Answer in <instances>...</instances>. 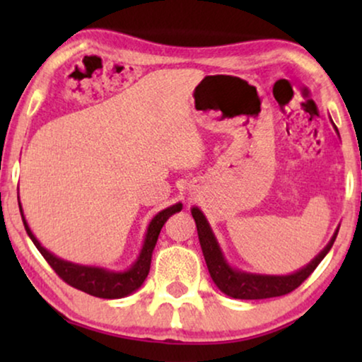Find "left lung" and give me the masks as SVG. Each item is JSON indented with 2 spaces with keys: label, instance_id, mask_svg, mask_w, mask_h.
Wrapping results in <instances>:
<instances>
[{
  "label": "left lung",
  "instance_id": "left-lung-1",
  "mask_svg": "<svg viewBox=\"0 0 362 362\" xmlns=\"http://www.w3.org/2000/svg\"><path fill=\"white\" fill-rule=\"evenodd\" d=\"M191 212L196 221L197 235H199L201 249L202 254H204L211 279L214 280L217 288H219L222 293L239 300L274 298V296L286 295L290 293V291H293L295 288H298V286L313 274L316 267L320 265V262L325 259V255L328 254L329 249L334 244L336 235H338V232H336L329 244L325 247V250L321 252L315 260H311V264L306 265L305 269H301L300 272H296V274L285 276L242 274V272L230 269V267L226 264L224 257L221 254L219 245H217L214 235H212L211 232V227L207 224L206 217L202 216V212L197 209V207H192Z\"/></svg>",
  "mask_w": 362,
  "mask_h": 362
}]
</instances>
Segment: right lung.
<instances>
[{
  "mask_svg": "<svg viewBox=\"0 0 362 362\" xmlns=\"http://www.w3.org/2000/svg\"><path fill=\"white\" fill-rule=\"evenodd\" d=\"M181 207L182 204H175L155 216V219L150 222V227H148L145 245H143L140 257H138L135 265H133L130 270L123 272V274H113V272L97 269V267L77 265V264H72V262L57 259L56 255H52L51 252L44 249V247L37 242L36 237L33 235L31 229H29L26 221H24L21 206H19V211H21L24 229H26L28 235L31 237L34 245L37 247V250L41 252V255L46 259L47 264L52 267V270L56 272V274L61 276L67 285H71L74 288L81 291H86V293L92 296H97V298L113 300V298H123V296L130 295L132 291L140 288L141 284L148 276V272H150L151 254L156 245L161 227L165 226L168 217L173 216L177 211H181Z\"/></svg>",
  "mask_w": 362,
  "mask_h": 362,
  "instance_id": "add662e5",
  "label": "right lung"
}]
</instances>
